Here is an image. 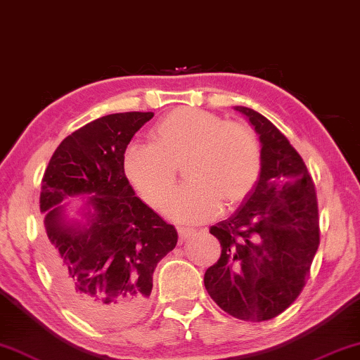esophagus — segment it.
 <instances>
[{
	"label": "esophagus",
	"mask_w": 360,
	"mask_h": 360,
	"mask_svg": "<svg viewBox=\"0 0 360 360\" xmlns=\"http://www.w3.org/2000/svg\"><path fill=\"white\" fill-rule=\"evenodd\" d=\"M176 231H179V236H180V240L181 242L186 240V238H188L190 236H193V233H195V229H191V227H179V229H176Z\"/></svg>",
	"instance_id": "1"
}]
</instances>
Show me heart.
Instances as JSON below:
<instances>
[{
	"instance_id": "obj_1",
	"label": "heart",
	"mask_w": 360,
	"mask_h": 360,
	"mask_svg": "<svg viewBox=\"0 0 360 360\" xmlns=\"http://www.w3.org/2000/svg\"><path fill=\"white\" fill-rule=\"evenodd\" d=\"M184 164L188 184L176 190L165 212L179 222H205L252 195L262 174L257 136L240 123L214 113L180 107L154 124L149 144L134 143L123 154L129 184L153 207L167 200Z\"/></svg>"
}]
</instances>
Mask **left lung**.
I'll list each match as a JSON object with an SVG mask.
<instances>
[{"label":"left lung","mask_w":360,"mask_h":360,"mask_svg":"<svg viewBox=\"0 0 360 360\" xmlns=\"http://www.w3.org/2000/svg\"><path fill=\"white\" fill-rule=\"evenodd\" d=\"M262 143V174L242 206L210 232L221 258L205 273L211 299L243 321H264L299 297L320 245L315 185L300 154L262 113L236 107Z\"/></svg>","instance_id":"obj_1"}]
</instances>
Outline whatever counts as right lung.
<instances>
[{
  "label": "right lung",
  "mask_w": 360,
  "mask_h": 360,
  "mask_svg": "<svg viewBox=\"0 0 360 360\" xmlns=\"http://www.w3.org/2000/svg\"><path fill=\"white\" fill-rule=\"evenodd\" d=\"M153 112L112 113L65 138L41 179L49 264L65 302L92 325L122 328L146 314L158 263L179 236L134 195L123 154ZM86 195L84 223L63 201Z\"/></svg>",
  "instance_id": "1"
}]
</instances>
